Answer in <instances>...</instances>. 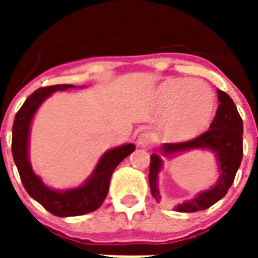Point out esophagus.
I'll return each instance as SVG.
<instances>
[{
	"instance_id": "obj_1",
	"label": "esophagus",
	"mask_w": 258,
	"mask_h": 258,
	"mask_svg": "<svg viewBox=\"0 0 258 258\" xmlns=\"http://www.w3.org/2000/svg\"><path fill=\"white\" fill-rule=\"evenodd\" d=\"M138 146L140 147H143V149H149L150 146L152 145V137L150 136L149 133H142L140 137H138V141H137Z\"/></svg>"
}]
</instances>
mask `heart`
<instances>
[{"instance_id": "b5f03b06", "label": "heart", "mask_w": 258, "mask_h": 258, "mask_svg": "<svg viewBox=\"0 0 258 258\" xmlns=\"http://www.w3.org/2000/svg\"><path fill=\"white\" fill-rule=\"evenodd\" d=\"M160 101L168 111L164 118V133L173 140H187L202 133L212 121L214 95L203 83L173 80L160 89Z\"/></svg>"}]
</instances>
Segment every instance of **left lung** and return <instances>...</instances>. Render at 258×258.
<instances>
[{"instance_id":"8db88e82","label":"left lung","mask_w":258,"mask_h":258,"mask_svg":"<svg viewBox=\"0 0 258 258\" xmlns=\"http://www.w3.org/2000/svg\"><path fill=\"white\" fill-rule=\"evenodd\" d=\"M217 93L220 104L209 131L187 142L165 143L161 146L160 150L164 156L195 149L211 150L216 155L220 168V177L216 184L209 190L198 194L194 199L178 204L174 208L177 212L192 213L198 211H206L207 208L216 204L231 187L236 172L240 166L243 157V120L231 98L220 89ZM161 168V157L157 154H152L150 157L149 182L152 197L156 199V202L161 199L157 186Z\"/></svg>"}]
</instances>
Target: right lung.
Masks as SVG:
<instances>
[{
	"mask_svg": "<svg viewBox=\"0 0 258 258\" xmlns=\"http://www.w3.org/2000/svg\"><path fill=\"white\" fill-rule=\"evenodd\" d=\"M72 88L75 86L63 84L41 88L32 93L15 115L13 125L11 151L23 186L31 198L58 217L81 216L99 208L108 194L109 181L115 168L136 150L133 143H126L107 151L98 161L93 174L80 187L64 191H56L47 187L42 179L35 174L29 163V127L36 111L46 98H49L52 93L63 92L66 89Z\"/></svg>",
	"mask_w": 258,
	"mask_h": 258,
	"instance_id": "add662e5",
	"label": "right lung"
}]
</instances>
